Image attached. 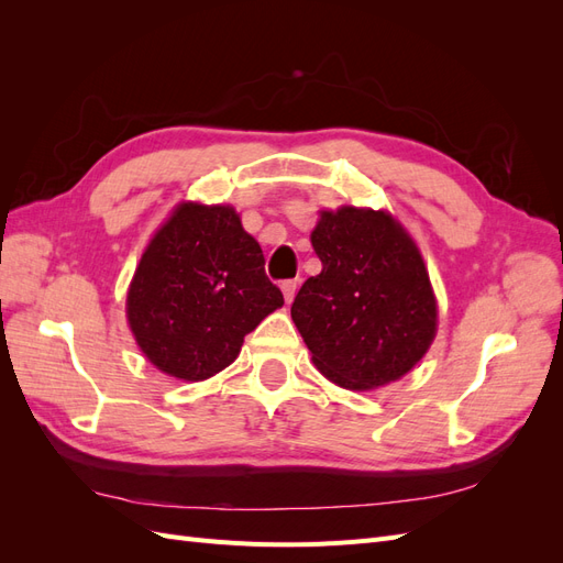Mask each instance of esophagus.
Instances as JSON below:
<instances>
[{
    "label": "esophagus",
    "mask_w": 563,
    "mask_h": 563,
    "mask_svg": "<svg viewBox=\"0 0 563 563\" xmlns=\"http://www.w3.org/2000/svg\"><path fill=\"white\" fill-rule=\"evenodd\" d=\"M296 291H298V279H286L282 282V294H284V300L291 302L296 298Z\"/></svg>",
    "instance_id": "1"
}]
</instances>
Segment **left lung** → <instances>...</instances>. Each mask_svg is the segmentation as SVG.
I'll return each instance as SVG.
<instances>
[{
    "instance_id": "8db88e82",
    "label": "left lung",
    "mask_w": 563,
    "mask_h": 563,
    "mask_svg": "<svg viewBox=\"0 0 563 563\" xmlns=\"http://www.w3.org/2000/svg\"><path fill=\"white\" fill-rule=\"evenodd\" d=\"M321 272L300 286L291 317L314 366L345 389L399 380L430 350L437 300L422 255L385 211H321L312 232Z\"/></svg>"
}]
</instances>
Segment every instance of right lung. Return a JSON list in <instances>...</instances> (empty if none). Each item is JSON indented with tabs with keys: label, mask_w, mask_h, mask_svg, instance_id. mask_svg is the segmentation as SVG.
Listing matches in <instances>:
<instances>
[{
	"label": "right lung",
	"mask_w": 563,
	"mask_h": 563,
	"mask_svg": "<svg viewBox=\"0 0 563 563\" xmlns=\"http://www.w3.org/2000/svg\"><path fill=\"white\" fill-rule=\"evenodd\" d=\"M284 305L232 207L185 201L152 236L126 296L129 327L166 376L207 380Z\"/></svg>",
	"instance_id": "right-lung-1"
}]
</instances>
